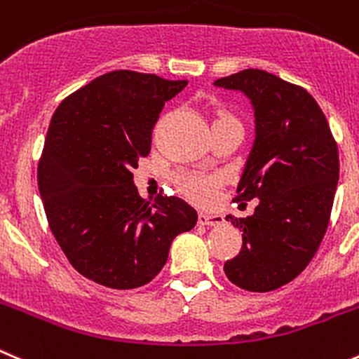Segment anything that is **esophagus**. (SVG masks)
<instances>
[{
    "label": "esophagus",
    "instance_id": "esophagus-1",
    "mask_svg": "<svg viewBox=\"0 0 359 359\" xmlns=\"http://www.w3.org/2000/svg\"><path fill=\"white\" fill-rule=\"evenodd\" d=\"M199 224L206 225V227H215V225L224 224V217L213 213H199Z\"/></svg>",
    "mask_w": 359,
    "mask_h": 359
}]
</instances>
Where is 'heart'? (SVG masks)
I'll list each match as a JSON object with an SVG mask.
<instances>
[{"instance_id": "obj_1", "label": "heart", "mask_w": 359, "mask_h": 359, "mask_svg": "<svg viewBox=\"0 0 359 359\" xmlns=\"http://www.w3.org/2000/svg\"><path fill=\"white\" fill-rule=\"evenodd\" d=\"M220 119H234L227 114H220L215 121H220ZM176 183L180 192L185 197H189L190 201L199 204H208L215 199L218 189V180L215 176H206V174L201 172H189V170H183L176 176Z\"/></svg>"}]
</instances>
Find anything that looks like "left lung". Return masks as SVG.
Instances as JSON below:
<instances>
[{"label": "left lung", "mask_w": 359, "mask_h": 359, "mask_svg": "<svg viewBox=\"0 0 359 359\" xmlns=\"http://www.w3.org/2000/svg\"><path fill=\"white\" fill-rule=\"evenodd\" d=\"M240 91L254 111V144L236 201H259L254 215L227 220L241 231L240 254L224 264L240 289L268 292L289 284L316 255L339 183V149L312 95L257 68L215 81Z\"/></svg>", "instance_id": "left-lung-1"}]
</instances>
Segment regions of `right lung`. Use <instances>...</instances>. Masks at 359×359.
<instances>
[{"label":"right lung","mask_w":359,"mask_h":359,"mask_svg":"<svg viewBox=\"0 0 359 359\" xmlns=\"http://www.w3.org/2000/svg\"><path fill=\"white\" fill-rule=\"evenodd\" d=\"M187 81L116 70L65 98L39 163L49 227L70 264L111 289L149 284L177 234L197 224L180 197L142 199L132 170L151 149L163 104Z\"/></svg>","instance_id":"obj_1"}]
</instances>
